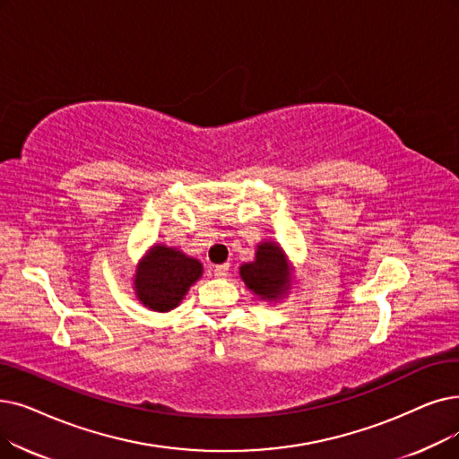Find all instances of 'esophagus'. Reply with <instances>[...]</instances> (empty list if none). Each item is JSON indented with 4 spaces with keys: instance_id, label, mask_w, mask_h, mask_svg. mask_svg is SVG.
I'll return each mask as SVG.
<instances>
[{
    "instance_id": "esophagus-1",
    "label": "esophagus",
    "mask_w": 459,
    "mask_h": 459,
    "mask_svg": "<svg viewBox=\"0 0 459 459\" xmlns=\"http://www.w3.org/2000/svg\"><path fill=\"white\" fill-rule=\"evenodd\" d=\"M213 273H215V277H225V275L229 273V263L217 264V266L213 268Z\"/></svg>"
}]
</instances>
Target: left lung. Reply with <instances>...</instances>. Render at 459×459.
Instances as JSON below:
<instances>
[{
    "mask_svg": "<svg viewBox=\"0 0 459 459\" xmlns=\"http://www.w3.org/2000/svg\"><path fill=\"white\" fill-rule=\"evenodd\" d=\"M240 277L258 300L275 304L289 296L294 268L283 247L266 240L256 246L253 261L240 266Z\"/></svg>",
    "mask_w": 459,
    "mask_h": 459,
    "instance_id": "left-lung-1",
    "label": "left lung"
}]
</instances>
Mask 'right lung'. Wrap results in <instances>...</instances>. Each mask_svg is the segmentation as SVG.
Segmentation results:
<instances>
[{
	"instance_id": "right-lung-1",
	"label": "right lung",
	"mask_w": 459,
	"mask_h": 459,
	"mask_svg": "<svg viewBox=\"0 0 459 459\" xmlns=\"http://www.w3.org/2000/svg\"><path fill=\"white\" fill-rule=\"evenodd\" d=\"M203 263L178 247L153 244L138 261L133 290L144 307L169 313L182 304L191 285L203 277Z\"/></svg>"
}]
</instances>
